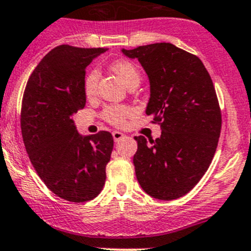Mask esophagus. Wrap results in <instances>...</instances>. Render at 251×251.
<instances>
[{
  "mask_svg": "<svg viewBox=\"0 0 251 251\" xmlns=\"http://www.w3.org/2000/svg\"><path fill=\"white\" fill-rule=\"evenodd\" d=\"M124 137H125V135H124L123 132H120V131H114L113 132V138L115 142H119L120 140H123Z\"/></svg>",
  "mask_w": 251,
  "mask_h": 251,
  "instance_id": "34e87169",
  "label": "esophagus"
}]
</instances>
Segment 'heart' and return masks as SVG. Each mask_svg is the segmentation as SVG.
<instances>
[{
    "instance_id": "obj_1",
    "label": "heart",
    "mask_w": 251,
    "mask_h": 251,
    "mask_svg": "<svg viewBox=\"0 0 251 251\" xmlns=\"http://www.w3.org/2000/svg\"><path fill=\"white\" fill-rule=\"evenodd\" d=\"M111 70L118 75L124 82L127 85V87L132 83L141 81V74L138 68L133 63L128 60H118V62L111 64ZM98 78H100V72L97 69H91L86 74L83 80V92L86 97L91 98L96 95L98 85ZM132 114V109L126 105H109L103 111V118L110 124L116 126H120L125 123L126 118Z\"/></svg>"
}]
</instances>
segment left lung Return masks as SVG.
I'll list each match as a JSON object with an SVG mask.
<instances>
[{"label":"left lung","instance_id":"left-lung-1","mask_svg":"<svg viewBox=\"0 0 251 251\" xmlns=\"http://www.w3.org/2000/svg\"><path fill=\"white\" fill-rule=\"evenodd\" d=\"M121 52L146 72L151 90L146 114L161 128L155 141L135 136L138 183L153 198H181L201 181L216 151L221 111L214 83L197 55L169 42Z\"/></svg>","mask_w":251,"mask_h":251}]
</instances>
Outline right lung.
Returning a JSON list of instances; mask_svg holds the SVG:
<instances>
[{
	"label": "right lung",
	"instance_id": "right-lung-1",
	"mask_svg": "<svg viewBox=\"0 0 251 251\" xmlns=\"http://www.w3.org/2000/svg\"><path fill=\"white\" fill-rule=\"evenodd\" d=\"M103 52L68 45L53 48L32 72L23 98L22 135L30 161L55 196L73 203L100 193L113 151L111 133L82 136L74 121L86 105V68Z\"/></svg>",
	"mask_w": 251,
	"mask_h": 251
}]
</instances>
